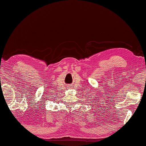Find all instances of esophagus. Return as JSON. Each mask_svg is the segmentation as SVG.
<instances>
[{
    "label": "esophagus",
    "instance_id": "esophagus-1",
    "mask_svg": "<svg viewBox=\"0 0 146 146\" xmlns=\"http://www.w3.org/2000/svg\"><path fill=\"white\" fill-rule=\"evenodd\" d=\"M69 88H70V87H69Z\"/></svg>",
    "mask_w": 146,
    "mask_h": 146
}]
</instances>
